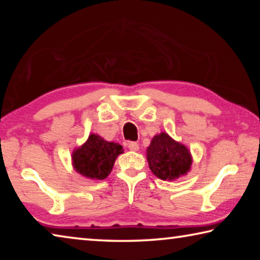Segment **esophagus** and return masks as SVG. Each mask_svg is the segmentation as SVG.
<instances>
[{
  "instance_id": "34e87169",
  "label": "esophagus",
  "mask_w": 260,
  "mask_h": 260,
  "mask_svg": "<svg viewBox=\"0 0 260 260\" xmlns=\"http://www.w3.org/2000/svg\"><path fill=\"white\" fill-rule=\"evenodd\" d=\"M127 147H128L129 150H132V151H138L139 150V144L136 142H128V143H127Z\"/></svg>"
}]
</instances>
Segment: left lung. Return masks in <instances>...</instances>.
I'll list each match as a JSON object with an SVG mask.
<instances>
[{"label": "left lung", "instance_id": "obj_1", "mask_svg": "<svg viewBox=\"0 0 260 260\" xmlns=\"http://www.w3.org/2000/svg\"><path fill=\"white\" fill-rule=\"evenodd\" d=\"M147 159L151 172L157 178L170 181L186 175L192 162L188 148L167 133L153 136L147 149Z\"/></svg>", "mask_w": 260, "mask_h": 260}]
</instances>
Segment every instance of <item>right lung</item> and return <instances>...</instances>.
<instances>
[{
	"label": "right lung",
	"mask_w": 260,
	"mask_h": 260,
	"mask_svg": "<svg viewBox=\"0 0 260 260\" xmlns=\"http://www.w3.org/2000/svg\"><path fill=\"white\" fill-rule=\"evenodd\" d=\"M124 152L120 144L108 142L90 134L80 148L72 153V164L78 173L89 179L103 180L112 171L116 158Z\"/></svg>",
	"instance_id": "right-lung-1"
}]
</instances>
